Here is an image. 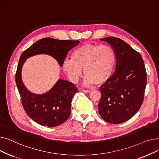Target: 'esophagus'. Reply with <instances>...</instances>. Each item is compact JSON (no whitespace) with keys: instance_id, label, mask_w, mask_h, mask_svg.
Masks as SVG:
<instances>
[{"instance_id":"obj_1","label":"esophagus","mask_w":159,"mask_h":159,"mask_svg":"<svg viewBox=\"0 0 159 159\" xmlns=\"http://www.w3.org/2000/svg\"><path fill=\"white\" fill-rule=\"evenodd\" d=\"M82 91L83 92H84V93H89V92H91L90 90H89V89H82Z\"/></svg>"}]
</instances>
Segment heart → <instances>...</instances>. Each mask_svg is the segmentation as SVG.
Wrapping results in <instances>:
<instances>
[{"instance_id": "heart-1", "label": "heart", "mask_w": 159, "mask_h": 159, "mask_svg": "<svg viewBox=\"0 0 159 159\" xmlns=\"http://www.w3.org/2000/svg\"><path fill=\"white\" fill-rule=\"evenodd\" d=\"M116 54L111 47L107 45L85 44L77 48L71 54V59H66L62 70L72 82H77L82 75H86L84 84L90 86L94 83L107 82L114 72Z\"/></svg>"}]
</instances>
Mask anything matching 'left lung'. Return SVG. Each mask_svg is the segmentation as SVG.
Wrapping results in <instances>:
<instances>
[{"label": "left lung", "mask_w": 159, "mask_h": 159, "mask_svg": "<svg viewBox=\"0 0 159 159\" xmlns=\"http://www.w3.org/2000/svg\"><path fill=\"white\" fill-rule=\"evenodd\" d=\"M112 47L116 54L114 74L100 87L99 113L112 124L125 122L139 111L143 99L147 75L139 52L114 37L100 39Z\"/></svg>", "instance_id": "left-lung-1"}]
</instances>
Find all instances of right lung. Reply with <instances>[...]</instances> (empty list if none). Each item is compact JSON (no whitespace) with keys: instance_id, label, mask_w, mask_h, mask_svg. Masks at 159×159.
Instances as JSON below:
<instances>
[{"instance_id":"add662e5","label":"right lung","mask_w":159,"mask_h":159,"mask_svg":"<svg viewBox=\"0 0 159 159\" xmlns=\"http://www.w3.org/2000/svg\"><path fill=\"white\" fill-rule=\"evenodd\" d=\"M80 41L45 38L38 40L20 55L16 82L26 113L41 125L57 127L65 122L71 114V101L77 88L71 82L59 79L48 92L36 94L30 92L23 82L21 71L26 60L37 54H48L62 67L67 52Z\"/></svg>"}]
</instances>
